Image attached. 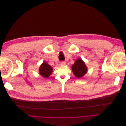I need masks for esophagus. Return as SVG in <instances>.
Here are the masks:
<instances>
[{
  "mask_svg": "<svg viewBox=\"0 0 126 126\" xmlns=\"http://www.w3.org/2000/svg\"><path fill=\"white\" fill-rule=\"evenodd\" d=\"M66 62H61V63H60V65L61 66H64V65H66Z\"/></svg>",
  "mask_w": 126,
  "mask_h": 126,
  "instance_id": "obj_1",
  "label": "esophagus"
}]
</instances>
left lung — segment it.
I'll return each mask as SVG.
<instances>
[{"label": "left lung", "instance_id": "obj_1", "mask_svg": "<svg viewBox=\"0 0 126 126\" xmlns=\"http://www.w3.org/2000/svg\"><path fill=\"white\" fill-rule=\"evenodd\" d=\"M71 69L74 75L78 78H81L87 72V67L85 62L79 58L76 60L75 63L71 66Z\"/></svg>", "mask_w": 126, "mask_h": 126}]
</instances>
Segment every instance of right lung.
<instances>
[{
  "label": "right lung",
  "instance_id": "obj_1",
  "mask_svg": "<svg viewBox=\"0 0 126 126\" xmlns=\"http://www.w3.org/2000/svg\"><path fill=\"white\" fill-rule=\"evenodd\" d=\"M52 71V67L46 62L42 63L39 69L40 75L45 78H48L51 75Z\"/></svg>",
  "mask_w": 126,
  "mask_h": 126
}]
</instances>
